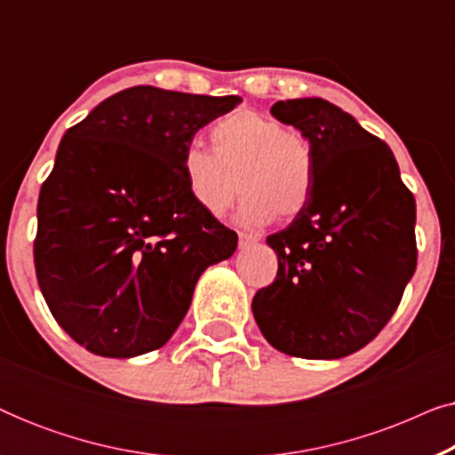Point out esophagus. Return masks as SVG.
Listing matches in <instances>:
<instances>
[{
  "instance_id": "34e87169",
  "label": "esophagus",
  "mask_w": 455,
  "mask_h": 455,
  "mask_svg": "<svg viewBox=\"0 0 455 455\" xmlns=\"http://www.w3.org/2000/svg\"><path fill=\"white\" fill-rule=\"evenodd\" d=\"M238 240H240V248H248V246L257 244V242H259L257 235L246 234V232H240V234H238Z\"/></svg>"
}]
</instances>
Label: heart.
Instances as JSON below:
<instances>
[{
    "mask_svg": "<svg viewBox=\"0 0 455 455\" xmlns=\"http://www.w3.org/2000/svg\"><path fill=\"white\" fill-rule=\"evenodd\" d=\"M213 151L188 145L182 153L184 182L209 215H221L244 192L238 220L246 226L290 221L315 188V148L298 130L252 109H235L211 128Z\"/></svg>",
    "mask_w": 455,
    "mask_h": 455,
    "instance_id": "1",
    "label": "heart"
}]
</instances>
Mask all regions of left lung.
<instances>
[{"instance_id": "left-lung-1", "label": "left lung", "mask_w": 455, "mask_h": 455, "mask_svg": "<svg viewBox=\"0 0 455 455\" xmlns=\"http://www.w3.org/2000/svg\"><path fill=\"white\" fill-rule=\"evenodd\" d=\"M271 114L313 142L307 209L267 238L275 282L252 313L275 350L333 360L375 339L416 269V203L391 148L325 99L277 101Z\"/></svg>"}]
</instances>
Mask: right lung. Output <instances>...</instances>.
Masks as SVG:
<instances>
[{"instance_id":"add662e5","label":"right lung","mask_w":455,"mask_h":455,"mask_svg":"<svg viewBox=\"0 0 455 455\" xmlns=\"http://www.w3.org/2000/svg\"><path fill=\"white\" fill-rule=\"evenodd\" d=\"M240 101L132 86L64 134L41 186L35 269L53 319L89 352L157 350L201 273L234 254L238 234L198 207L180 161Z\"/></svg>"}]
</instances>
